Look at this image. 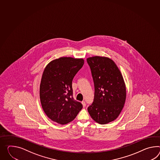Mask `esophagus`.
<instances>
[{
  "label": "esophagus",
  "mask_w": 160,
  "mask_h": 160,
  "mask_svg": "<svg viewBox=\"0 0 160 160\" xmlns=\"http://www.w3.org/2000/svg\"><path fill=\"white\" fill-rule=\"evenodd\" d=\"M82 106H83V108H85L86 106V102L84 101H82Z\"/></svg>",
  "instance_id": "34e87169"
}]
</instances>
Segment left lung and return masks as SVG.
I'll use <instances>...</instances> for the list:
<instances>
[{"mask_svg":"<svg viewBox=\"0 0 160 160\" xmlns=\"http://www.w3.org/2000/svg\"><path fill=\"white\" fill-rule=\"evenodd\" d=\"M95 86L93 103L88 108L90 116L100 124L115 120L124 106L126 86L121 72L112 59L94 56L87 58Z\"/></svg>","mask_w":160,"mask_h":160,"instance_id":"obj_1","label":"left lung"}]
</instances>
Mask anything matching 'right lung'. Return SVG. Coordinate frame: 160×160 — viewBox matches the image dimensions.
<instances>
[{"label":"right lung","mask_w":160,"mask_h":160,"mask_svg":"<svg viewBox=\"0 0 160 160\" xmlns=\"http://www.w3.org/2000/svg\"><path fill=\"white\" fill-rule=\"evenodd\" d=\"M83 58L61 57L48 63L40 85L43 110L52 121L66 124L73 121L82 108L73 98L72 80L83 66Z\"/></svg>","instance_id":"1"}]
</instances>
